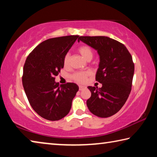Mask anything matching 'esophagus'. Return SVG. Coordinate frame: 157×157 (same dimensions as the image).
I'll return each mask as SVG.
<instances>
[{
	"mask_svg": "<svg viewBox=\"0 0 157 157\" xmlns=\"http://www.w3.org/2000/svg\"><path fill=\"white\" fill-rule=\"evenodd\" d=\"M84 88H85V86H82V85H79V91H82V90L84 89Z\"/></svg>",
	"mask_w": 157,
	"mask_h": 157,
	"instance_id": "1",
	"label": "esophagus"
}]
</instances>
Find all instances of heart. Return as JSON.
<instances>
[{
  "mask_svg": "<svg viewBox=\"0 0 157 157\" xmlns=\"http://www.w3.org/2000/svg\"><path fill=\"white\" fill-rule=\"evenodd\" d=\"M78 52L86 61L91 60L93 57H94V51H93L92 48L86 45L79 47L78 48ZM69 61H70V55L69 54H66L64 59H63V64L65 66H67L69 64ZM90 74L91 73L89 71H79V72L74 73L72 78L77 82H84Z\"/></svg>",
  "mask_w": 157,
  "mask_h": 157,
  "instance_id": "obj_1",
  "label": "heart"
}]
</instances>
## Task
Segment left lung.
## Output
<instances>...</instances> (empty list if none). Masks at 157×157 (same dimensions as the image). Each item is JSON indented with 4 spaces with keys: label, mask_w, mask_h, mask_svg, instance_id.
<instances>
[{
    "label": "left lung",
    "mask_w": 157,
    "mask_h": 157,
    "mask_svg": "<svg viewBox=\"0 0 157 157\" xmlns=\"http://www.w3.org/2000/svg\"><path fill=\"white\" fill-rule=\"evenodd\" d=\"M79 41L97 50L100 57L95 79L102 86H88L91 96L86 105L95 116L108 118L123 107L131 92L134 73L132 55L123 44L107 36H79Z\"/></svg>",
    "instance_id": "1"
}]
</instances>
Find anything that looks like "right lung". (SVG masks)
I'll return each instance as SVG.
<instances>
[{"mask_svg":"<svg viewBox=\"0 0 157 157\" xmlns=\"http://www.w3.org/2000/svg\"><path fill=\"white\" fill-rule=\"evenodd\" d=\"M79 37L71 35L47 39L39 44L25 60L22 83L33 109L46 120L59 121L70 111L79 86L55 82L63 68V59Z\"/></svg>","mask_w":157,"mask_h":157,"instance_id":"right-lung-1","label":"right lung"}]
</instances>
